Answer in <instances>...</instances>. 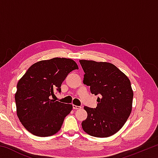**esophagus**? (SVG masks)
<instances>
[{"instance_id":"esophagus-1","label":"esophagus","mask_w":158,"mask_h":158,"mask_svg":"<svg viewBox=\"0 0 158 158\" xmlns=\"http://www.w3.org/2000/svg\"><path fill=\"white\" fill-rule=\"evenodd\" d=\"M73 106L74 109H79L81 108V106H77V105H73Z\"/></svg>"}]
</instances>
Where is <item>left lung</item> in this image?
I'll return each instance as SVG.
<instances>
[{"label":"left lung","mask_w":158,"mask_h":158,"mask_svg":"<svg viewBox=\"0 0 158 158\" xmlns=\"http://www.w3.org/2000/svg\"><path fill=\"white\" fill-rule=\"evenodd\" d=\"M84 71L83 83L92 94H100L98 106H84L87 118L81 126L95 137H108L121 129L132 111L133 90L128 77L113 64L80 60Z\"/></svg>","instance_id":"obj_1"}]
</instances>
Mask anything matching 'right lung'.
<instances>
[{"instance_id":"add662e5","label":"right lung","mask_w":158,"mask_h":158,"mask_svg":"<svg viewBox=\"0 0 158 158\" xmlns=\"http://www.w3.org/2000/svg\"><path fill=\"white\" fill-rule=\"evenodd\" d=\"M78 69L73 59L53 58L34 63L19 79L15 96L17 114L28 132L44 137L60 130L73 105L50 98L54 90L60 92L68 74Z\"/></svg>"}]
</instances>
